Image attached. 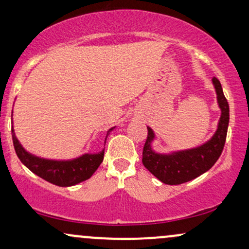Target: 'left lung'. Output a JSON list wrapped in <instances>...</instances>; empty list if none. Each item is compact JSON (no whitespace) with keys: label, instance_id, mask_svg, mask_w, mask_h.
Instances as JSON below:
<instances>
[{"label":"left lung","instance_id":"1","mask_svg":"<svg viewBox=\"0 0 249 249\" xmlns=\"http://www.w3.org/2000/svg\"><path fill=\"white\" fill-rule=\"evenodd\" d=\"M212 82L216 91L219 107L221 108V116L215 133L204 145L171 154L156 153L151 147L154 133L152 128L147 127V138L142 150V164L164 184L180 185L196 179L207 172L221 156L230 123V105L219 79L213 77Z\"/></svg>","mask_w":249,"mask_h":249}]
</instances>
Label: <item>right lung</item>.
Wrapping results in <instances>:
<instances>
[{
	"label": "right lung",
	"instance_id": "1",
	"mask_svg": "<svg viewBox=\"0 0 249 249\" xmlns=\"http://www.w3.org/2000/svg\"><path fill=\"white\" fill-rule=\"evenodd\" d=\"M111 130H113V127L107 131V137ZM11 134H13L14 147L19 160L36 176L57 186H73L89 179L96 172L104 159V150L95 154H83L82 157L72 160H49V159L38 158L28 153L22 147L14 133L13 127H11Z\"/></svg>",
	"mask_w": 249,
	"mask_h": 249
}]
</instances>
